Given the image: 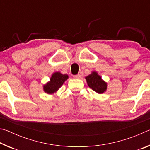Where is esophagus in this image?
<instances>
[{"label": "esophagus", "mask_w": 150, "mask_h": 150, "mask_svg": "<svg viewBox=\"0 0 150 150\" xmlns=\"http://www.w3.org/2000/svg\"><path fill=\"white\" fill-rule=\"evenodd\" d=\"M80 77H81V75L79 74L73 75V78H74V79H79Z\"/></svg>", "instance_id": "1"}]
</instances>
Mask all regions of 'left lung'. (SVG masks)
Returning <instances> with one entry per match:
<instances>
[{"instance_id":"obj_1","label":"left lung","mask_w":150,"mask_h":150,"mask_svg":"<svg viewBox=\"0 0 150 150\" xmlns=\"http://www.w3.org/2000/svg\"><path fill=\"white\" fill-rule=\"evenodd\" d=\"M85 79L88 87L98 94L105 93L107 88V84L101 79L100 76L98 75V73L93 71Z\"/></svg>"}]
</instances>
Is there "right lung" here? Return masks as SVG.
Returning <instances> with one entry per match:
<instances>
[{
	"label": "right lung",
	"mask_w": 150,
	"mask_h": 150,
	"mask_svg": "<svg viewBox=\"0 0 150 150\" xmlns=\"http://www.w3.org/2000/svg\"><path fill=\"white\" fill-rule=\"evenodd\" d=\"M69 78L67 75L62 74L60 72L53 73L50 81L44 85V91L47 94H54L62 87L65 81Z\"/></svg>",
	"instance_id": "add662e5"
}]
</instances>
